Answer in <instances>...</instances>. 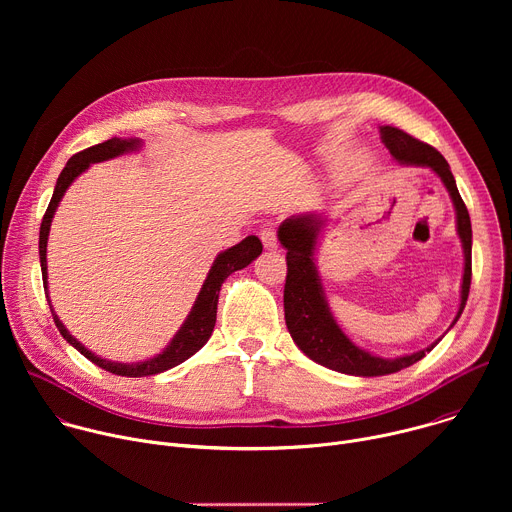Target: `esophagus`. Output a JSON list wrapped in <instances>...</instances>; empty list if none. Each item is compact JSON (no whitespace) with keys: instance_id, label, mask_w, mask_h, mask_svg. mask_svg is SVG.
Segmentation results:
<instances>
[{"instance_id":"obj_1","label":"esophagus","mask_w":512,"mask_h":512,"mask_svg":"<svg viewBox=\"0 0 512 512\" xmlns=\"http://www.w3.org/2000/svg\"><path fill=\"white\" fill-rule=\"evenodd\" d=\"M259 237H261V243H263L265 249H269V251L277 249V233H275L273 227H265Z\"/></svg>"}]
</instances>
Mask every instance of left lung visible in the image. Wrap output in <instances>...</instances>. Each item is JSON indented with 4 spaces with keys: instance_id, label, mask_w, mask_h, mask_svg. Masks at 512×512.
Wrapping results in <instances>:
<instances>
[{
    "instance_id": "left-lung-1",
    "label": "left lung",
    "mask_w": 512,
    "mask_h": 512,
    "mask_svg": "<svg viewBox=\"0 0 512 512\" xmlns=\"http://www.w3.org/2000/svg\"><path fill=\"white\" fill-rule=\"evenodd\" d=\"M379 129L385 148L389 150L393 160H397L403 166H419L435 172L444 182L456 208V231L464 249V275L460 289V308L452 322L454 326L464 312L472 279V225L468 208L458 192L450 164L440 152L431 148V145L411 137L403 129L391 125H381ZM324 225L326 218L322 214L304 212L285 218L277 229V239L283 245V249H287L283 310L291 338H294L298 348L308 358L322 364L326 369L344 375L383 377L411 367L413 362L421 360L429 350H433V346L442 338H437L423 350L403 354L397 358H383L354 344L344 334L328 306L324 285L316 267V251Z\"/></svg>"
}]
</instances>
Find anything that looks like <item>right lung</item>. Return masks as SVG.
Listing matches in <instances>:
<instances>
[{
	"instance_id": "obj_1",
	"label": "right lung",
	"mask_w": 512,
	"mask_h": 512,
	"mask_svg": "<svg viewBox=\"0 0 512 512\" xmlns=\"http://www.w3.org/2000/svg\"><path fill=\"white\" fill-rule=\"evenodd\" d=\"M143 141L139 137H111L103 143L93 145V148H87L79 154L72 156L64 170L60 172L56 186H54V194L50 198V204L46 208V214L42 218V225H40V267H42V281H44V291H46V300L54 318V324L58 328V332L62 334V338L70 344L75 346L83 356H87L91 362H95L97 367L113 373V375H121V377H150V375H158L164 373L168 369L178 367L180 362H184L186 358H190L192 354H196L210 338L212 330H214V322H216V304H218V291H221L223 281L247 267L251 261H255L261 251L263 245L261 241L251 235L247 239H243L241 243H237L235 247L218 253L200 291H198V298L190 310V314L186 316L184 324L180 326V330L174 334V338L170 340V344L156 356L148 358V360H139V362H117V360H107L101 358L99 354H95L93 350H89L83 342H79L75 336H72L66 326L60 322V318L56 316L52 304H50V296H48V265H46V247H48V235H50V225H52V218L54 212L64 196V192L68 190V186L75 182L83 172L89 170L91 164H99V162H107L113 158H119L123 154H133L141 150Z\"/></svg>"
}]
</instances>
